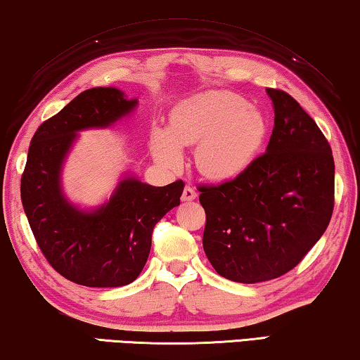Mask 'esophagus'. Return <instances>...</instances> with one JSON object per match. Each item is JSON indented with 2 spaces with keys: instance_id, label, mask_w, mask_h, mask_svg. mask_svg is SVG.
<instances>
[{
  "instance_id": "34e87169",
  "label": "esophagus",
  "mask_w": 360,
  "mask_h": 360,
  "mask_svg": "<svg viewBox=\"0 0 360 360\" xmlns=\"http://www.w3.org/2000/svg\"><path fill=\"white\" fill-rule=\"evenodd\" d=\"M195 198H196L195 188H191L190 185H186L184 188V193H181V199H184V201H193V199H195Z\"/></svg>"
}]
</instances>
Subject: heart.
Listing matches in <instances>:
<instances>
[{"label":"heart","mask_w":360,"mask_h":360,"mask_svg":"<svg viewBox=\"0 0 360 360\" xmlns=\"http://www.w3.org/2000/svg\"><path fill=\"white\" fill-rule=\"evenodd\" d=\"M267 136V120L250 101L231 91H207L181 103L170 115V134L156 130L154 156L167 167L184 161L180 146L196 148L204 176L229 180L250 167Z\"/></svg>","instance_id":"b5f03b06"}]
</instances>
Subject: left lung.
Wrapping results in <instances>:
<instances>
[{"instance_id":"obj_1","label":"left lung","mask_w":360,"mask_h":360,"mask_svg":"<svg viewBox=\"0 0 360 360\" xmlns=\"http://www.w3.org/2000/svg\"><path fill=\"white\" fill-rule=\"evenodd\" d=\"M267 151L220 185H199L204 252L215 272L240 283L288 274L312 250L335 206V161L315 120L283 90Z\"/></svg>"}]
</instances>
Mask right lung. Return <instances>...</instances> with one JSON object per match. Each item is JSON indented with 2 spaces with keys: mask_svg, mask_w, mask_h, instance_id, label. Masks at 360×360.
<instances>
[{
  "mask_svg": "<svg viewBox=\"0 0 360 360\" xmlns=\"http://www.w3.org/2000/svg\"><path fill=\"white\" fill-rule=\"evenodd\" d=\"M135 104L115 88H90L45 120L30 141L20 179L22 206L49 265L77 285L131 283L148 261L154 226L180 204L184 180L151 186L125 179L95 212L77 211L60 193L59 170L75 131L110 125Z\"/></svg>",
  "mask_w": 360,
  "mask_h": 360,
  "instance_id": "1",
  "label": "right lung"
}]
</instances>
